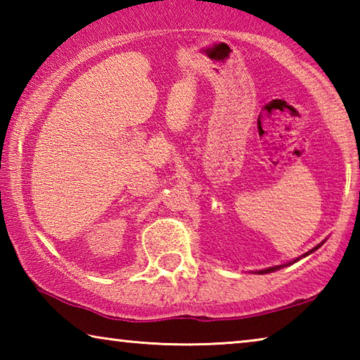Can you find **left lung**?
<instances>
[{
    "mask_svg": "<svg viewBox=\"0 0 360 360\" xmlns=\"http://www.w3.org/2000/svg\"><path fill=\"white\" fill-rule=\"evenodd\" d=\"M322 245H324V241L321 243V245H318L316 248H313L311 251H308L307 254H303L302 257H307V255H309L311 254L313 251H316V249H319ZM297 260H300V259H295L294 262H297ZM294 262H289V264H285V265H276V266H270V268H266V270H260V271H257V273H260V275H265V273H271V271H276V270H281V268H284V266H288V265H290V264H294Z\"/></svg>",
    "mask_w": 360,
    "mask_h": 360,
    "instance_id": "left-lung-1",
    "label": "left lung"
}]
</instances>
